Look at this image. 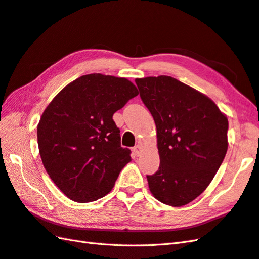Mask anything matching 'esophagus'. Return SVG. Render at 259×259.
<instances>
[{"label": "esophagus", "mask_w": 259, "mask_h": 259, "mask_svg": "<svg viewBox=\"0 0 259 259\" xmlns=\"http://www.w3.org/2000/svg\"><path fill=\"white\" fill-rule=\"evenodd\" d=\"M133 153H134V155H135V156H140V155H141V153H142V148H141L140 145H136V146H134V147H133Z\"/></svg>", "instance_id": "1"}]
</instances>
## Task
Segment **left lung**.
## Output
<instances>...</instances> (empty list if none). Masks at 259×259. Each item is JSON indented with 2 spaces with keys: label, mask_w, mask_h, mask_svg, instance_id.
<instances>
[{
  "label": "left lung",
  "mask_w": 259,
  "mask_h": 259,
  "mask_svg": "<svg viewBox=\"0 0 259 259\" xmlns=\"http://www.w3.org/2000/svg\"><path fill=\"white\" fill-rule=\"evenodd\" d=\"M157 128L160 165L146 176L160 202L181 206L202 193L228 150L229 121L204 94L159 75L135 80Z\"/></svg>",
  "instance_id": "8db88e82"
}]
</instances>
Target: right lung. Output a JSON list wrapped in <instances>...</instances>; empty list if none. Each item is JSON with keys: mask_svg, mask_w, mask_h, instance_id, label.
Masks as SVG:
<instances>
[{"mask_svg": "<svg viewBox=\"0 0 259 259\" xmlns=\"http://www.w3.org/2000/svg\"><path fill=\"white\" fill-rule=\"evenodd\" d=\"M138 94L125 78L85 74L64 88L37 127L47 174L69 199L85 203L108 194L131 150L121 146L113 114Z\"/></svg>", "mask_w": 259, "mask_h": 259, "instance_id": "1", "label": "right lung"}]
</instances>
